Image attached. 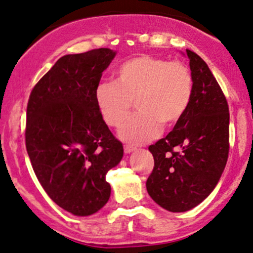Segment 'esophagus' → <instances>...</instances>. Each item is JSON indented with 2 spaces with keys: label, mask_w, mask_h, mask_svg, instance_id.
<instances>
[{
  "label": "esophagus",
  "mask_w": 253,
  "mask_h": 253,
  "mask_svg": "<svg viewBox=\"0 0 253 253\" xmlns=\"http://www.w3.org/2000/svg\"><path fill=\"white\" fill-rule=\"evenodd\" d=\"M135 150V147L130 146V144H124V152L126 153V154H129V153L134 152Z\"/></svg>",
  "instance_id": "1"
}]
</instances>
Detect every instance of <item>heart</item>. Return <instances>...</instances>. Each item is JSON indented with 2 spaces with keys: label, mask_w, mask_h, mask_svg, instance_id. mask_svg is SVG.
Listing matches in <instances>:
<instances>
[{
  "label": "heart",
  "mask_w": 253,
  "mask_h": 253,
  "mask_svg": "<svg viewBox=\"0 0 253 253\" xmlns=\"http://www.w3.org/2000/svg\"><path fill=\"white\" fill-rule=\"evenodd\" d=\"M194 95V78L188 65L152 55L126 59L116 69L115 82H101L95 101L105 123L118 127L135 103L138 112L119 130L130 144H143L160 134L161 126H177Z\"/></svg>",
  "instance_id": "heart-1"
}]
</instances>
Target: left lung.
<instances>
[{
  "label": "left lung",
  "mask_w": 253,
  "mask_h": 253,
  "mask_svg": "<svg viewBox=\"0 0 253 253\" xmlns=\"http://www.w3.org/2000/svg\"><path fill=\"white\" fill-rule=\"evenodd\" d=\"M194 95L183 119L166 137L149 146L154 169L146 186L164 209L181 212L206 200L225 169L229 152V111L211 69L186 50Z\"/></svg>",
  "instance_id": "1"
}]
</instances>
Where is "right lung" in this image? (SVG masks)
I'll return each mask as SVG.
<instances>
[{"label": "right lung", "instance_id": "1", "mask_svg": "<svg viewBox=\"0 0 253 253\" xmlns=\"http://www.w3.org/2000/svg\"><path fill=\"white\" fill-rule=\"evenodd\" d=\"M115 56L109 47L65 55L28 99L25 142L33 171L51 200L78 216L107 203L106 174L123 158V144L95 101L101 75Z\"/></svg>", "mask_w": 253, "mask_h": 253}]
</instances>
